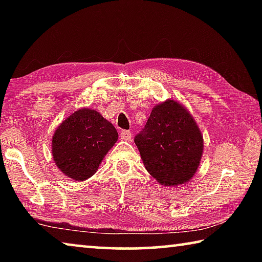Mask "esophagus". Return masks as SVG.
<instances>
[{"label": "esophagus", "mask_w": 262, "mask_h": 262, "mask_svg": "<svg viewBox=\"0 0 262 262\" xmlns=\"http://www.w3.org/2000/svg\"><path fill=\"white\" fill-rule=\"evenodd\" d=\"M120 137L122 140H130L132 139V132L130 130H121Z\"/></svg>", "instance_id": "obj_1"}]
</instances>
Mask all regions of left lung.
Returning <instances> with one entry per match:
<instances>
[{
	"mask_svg": "<svg viewBox=\"0 0 262 262\" xmlns=\"http://www.w3.org/2000/svg\"><path fill=\"white\" fill-rule=\"evenodd\" d=\"M134 142L147 171L164 186L185 184L192 178L203 151L194 119L172 99L155 106Z\"/></svg>",
	"mask_w": 262,
	"mask_h": 262,
	"instance_id": "1",
	"label": "left lung"
}]
</instances>
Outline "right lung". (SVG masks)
Wrapping results in <instances>:
<instances>
[{
    "mask_svg": "<svg viewBox=\"0 0 262 262\" xmlns=\"http://www.w3.org/2000/svg\"><path fill=\"white\" fill-rule=\"evenodd\" d=\"M117 140L118 132L112 123L95 110L81 108L55 130L53 158L62 173L83 181L95 173Z\"/></svg>",
    "mask_w": 262,
    "mask_h": 262,
    "instance_id": "obj_1",
    "label": "right lung"
}]
</instances>
